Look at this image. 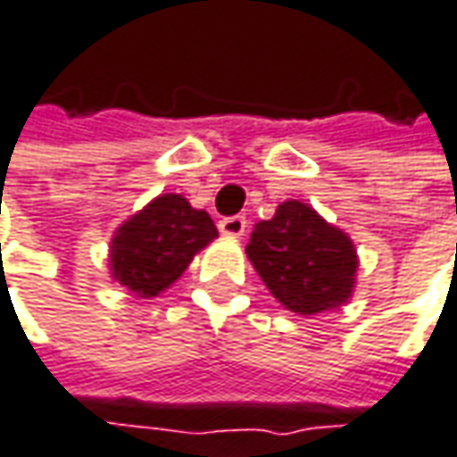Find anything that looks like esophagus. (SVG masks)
<instances>
[{"label": "esophagus", "instance_id": "obj_1", "mask_svg": "<svg viewBox=\"0 0 457 457\" xmlns=\"http://www.w3.org/2000/svg\"><path fill=\"white\" fill-rule=\"evenodd\" d=\"M245 229H248V220L240 217V214L220 220V232L228 235V237H240V235H245Z\"/></svg>", "mask_w": 457, "mask_h": 457}]
</instances>
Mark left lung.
I'll return each mask as SVG.
<instances>
[{"instance_id": "obj_1", "label": "left lung", "mask_w": 457, "mask_h": 457, "mask_svg": "<svg viewBox=\"0 0 457 457\" xmlns=\"http://www.w3.org/2000/svg\"><path fill=\"white\" fill-rule=\"evenodd\" d=\"M245 253L273 299L294 314H322L353 299L358 250L350 235L299 199L258 222Z\"/></svg>"}]
</instances>
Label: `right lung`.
<instances>
[{
	"label": "right lung",
	"instance_id": "1",
	"mask_svg": "<svg viewBox=\"0 0 457 457\" xmlns=\"http://www.w3.org/2000/svg\"><path fill=\"white\" fill-rule=\"evenodd\" d=\"M217 237L204 209H194L181 194H161L114 229L110 278L137 299H153L170 288L194 255Z\"/></svg>",
	"mask_w": 457,
	"mask_h": 457
}]
</instances>
